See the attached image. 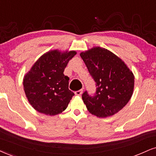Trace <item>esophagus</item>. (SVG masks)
<instances>
[{
    "label": "esophagus",
    "mask_w": 156,
    "mask_h": 156,
    "mask_svg": "<svg viewBox=\"0 0 156 156\" xmlns=\"http://www.w3.org/2000/svg\"><path fill=\"white\" fill-rule=\"evenodd\" d=\"M82 92H83V90H78V91L75 92V95H81L82 94Z\"/></svg>",
    "instance_id": "1"
}]
</instances>
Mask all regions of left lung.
Here are the masks:
<instances>
[{
	"label": "left lung",
	"instance_id": "left-lung-1",
	"mask_svg": "<svg viewBox=\"0 0 156 156\" xmlns=\"http://www.w3.org/2000/svg\"><path fill=\"white\" fill-rule=\"evenodd\" d=\"M80 55L97 87L93 97L87 91L82 94L88 111L99 118L118 113L127 104L133 94V73L120 58L99 46L82 52Z\"/></svg>",
	"mask_w": 156,
	"mask_h": 156
}]
</instances>
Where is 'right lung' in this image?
I'll return each mask as SVG.
<instances>
[{"mask_svg": "<svg viewBox=\"0 0 156 156\" xmlns=\"http://www.w3.org/2000/svg\"><path fill=\"white\" fill-rule=\"evenodd\" d=\"M76 54L75 51L46 52L24 75L25 95L30 105L38 112L55 116L68 107L74 93L69 90V78L63 72Z\"/></svg>", "mask_w": 156, "mask_h": 156, "instance_id": "add662e5", "label": "right lung"}]
</instances>
